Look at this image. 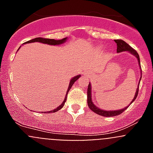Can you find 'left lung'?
Returning a JSON list of instances; mask_svg holds the SVG:
<instances>
[{
  "instance_id": "left-lung-1",
  "label": "left lung",
  "mask_w": 153,
  "mask_h": 153,
  "mask_svg": "<svg viewBox=\"0 0 153 153\" xmlns=\"http://www.w3.org/2000/svg\"><path fill=\"white\" fill-rule=\"evenodd\" d=\"M114 41L117 43V52H123V51H129L131 53L136 56L137 57L138 60H139V63L140 64V56L138 54V53L136 52V50H134L132 47H131L128 44H126L125 41L122 40H114ZM138 92H139V87L137 88V90H136V93L135 94V97L132 100V102L135 100L138 96ZM87 103H88L89 108L91 109L92 111H93L94 113H97V114L100 115V116H102V117H116V116H118V115L121 114L122 113H123L126 109H127L128 106H126V108L123 109H120V110H113V111H106V110H102V109H99L97 106L93 103L92 102V98H91V85L90 83H89L88 85V89H87Z\"/></svg>"
}]
</instances>
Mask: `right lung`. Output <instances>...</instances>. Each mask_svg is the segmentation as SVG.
Wrapping results in <instances>:
<instances>
[{
    "mask_svg": "<svg viewBox=\"0 0 153 153\" xmlns=\"http://www.w3.org/2000/svg\"><path fill=\"white\" fill-rule=\"evenodd\" d=\"M67 40V37H65V38L62 39V40H54V39L44 38V37H36V38L32 39V40H28V41L25 42L24 44H30V43H33V42H40V43H43V44H49V45H59V44H63V43H64L65 40ZM79 76H80V75H77V76H74L72 79H70V85H69V88H68V90H67V94H66V97H65L63 102H62L61 105H60V106H58V107H56V109H54L53 110H52V111H49L48 113H51V112L54 113V112L58 111L59 109H60L63 108V106H64L65 102H66V100H67V94H68V92L70 91V88L72 87L73 84H74L76 81L79 79ZM44 113H45V112H44Z\"/></svg>",
    "mask_w": 153,
    "mask_h": 153,
    "instance_id": "1",
    "label": "right lung"
}]
</instances>
